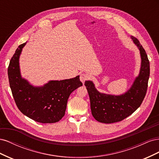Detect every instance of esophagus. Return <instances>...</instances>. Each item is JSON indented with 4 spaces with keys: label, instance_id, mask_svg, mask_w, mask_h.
<instances>
[{
    "label": "esophagus",
    "instance_id": "esophagus-1",
    "mask_svg": "<svg viewBox=\"0 0 159 159\" xmlns=\"http://www.w3.org/2000/svg\"><path fill=\"white\" fill-rule=\"evenodd\" d=\"M89 76L88 74H84V73L81 74H80V81H81L82 83H84L85 81H86V80L89 79Z\"/></svg>",
    "mask_w": 159,
    "mask_h": 159
}]
</instances>
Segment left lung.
I'll use <instances>...</instances> for the list:
<instances>
[{"label":"left lung","instance_id":"8db88e82","mask_svg":"<svg viewBox=\"0 0 159 159\" xmlns=\"http://www.w3.org/2000/svg\"><path fill=\"white\" fill-rule=\"evenodd\" d=\"M140 50L141 66L139 75L126 93L113 95L99 92L91 81H86L90 99L91 114L98 121L113 123L121 121L131 115L140 107L147 93L150 75V65L147 53L135 37L131 36Z\"/></svg>","mask_w":159,"mask_h":159}]
</instances>
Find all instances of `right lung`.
<instances>
[{"mask_svg": "<svg viewBox=\"0 0 159 159\" xmlns=\"http://www.w3.org/2000/svg\"><path fill=\"white\" fill-rule=\"evenodd\" d=\"M26 43L20 44L12 57L8 68L9 84L18 109L35 121L53 123L64 116L70 95L82 85L80 75L75 78L50 81L41 87H34L22 78L19 57Z\"/></svg>", "mask_w": 159, "mask_h": 159, "instance_id": "1", "label": "right lung"}]
</instances>
